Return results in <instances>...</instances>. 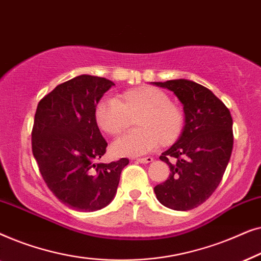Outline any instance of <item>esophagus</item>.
<instances>
[{
	"label": "esophagus",
	"instance_id": "esophagus-1",
	"mask_svg": "<svg viewBox=\"0 0 261 261\" xmlns=\"http://www.w3.org/2000/svg\"><path fill=\"white\" fill-rule=\"evenodd\" d=\"M135 160H137L138 163H144V164L146 163V164H147V163L153 162V158H152V156H145V158H137Z\"/></svg>",
	"mask_w": 261,
	"mask_h": 261
}]
</instances>
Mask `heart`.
I'll return each instance as SVG.
<instances>
[{
  "label": "heart",
  "mask_w": 261,
  "mask_h": 261,
  "mask_svg": "<svg viewBox=\"0 0 261 261\" xmlns=\"http://www.w3.org/2000/svg\"><path fill=\"white\" fill-rule=\"evenodd\" d=\"M97 127L109 137L123 133L132 122L138 128L114 142L117 155H139L162 146H170L184 129V114L160 89L142 85L121 92L113 101H102L95 107Z\"/></svg>",
  "instance_id": "obj_1"
}]
</instances>
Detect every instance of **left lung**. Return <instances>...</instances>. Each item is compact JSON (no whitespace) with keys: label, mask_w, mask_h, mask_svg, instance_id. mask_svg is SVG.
<instances>
[{"label":"left lung","mask_w":261,"mask_h":261,"mask_svg":"<svg viewBox=\"0 0 261 261\" xmlns=\"http://www.w3.org/2000/svg\"><path fill=\"white\" fill-rule=\"evenodd\" d=\"M154 84L173 91L185 113L180 138L160 155L171 172L154 188L155 196L170 209H194L222 179L233 149V119L224 103L201 84L187 80Z\"/></svg>","instance_id":"left-lung-1"}]
</instances>
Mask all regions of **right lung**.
Listing matches in <instances>:
<instances>
[{
  "label": "right lung",
  "instance_id": "obj_1",
  "mask_svg": "<svg viewBox=\"0 0 261 261\" xmlns=\"http://www.w3.org/2000/svg\"><path fill=\"white\" fill-rule=\"evenodd\" d=\"M113 85L106 78L82 74L57 85L38 103L32 152L47 188L74 210L108 205L129 163L127 158L96 163L108 144L95 122V107Z\"/></svg>",
  "mask_w": 261,
  "mask_h": 261
}]
</instances>
